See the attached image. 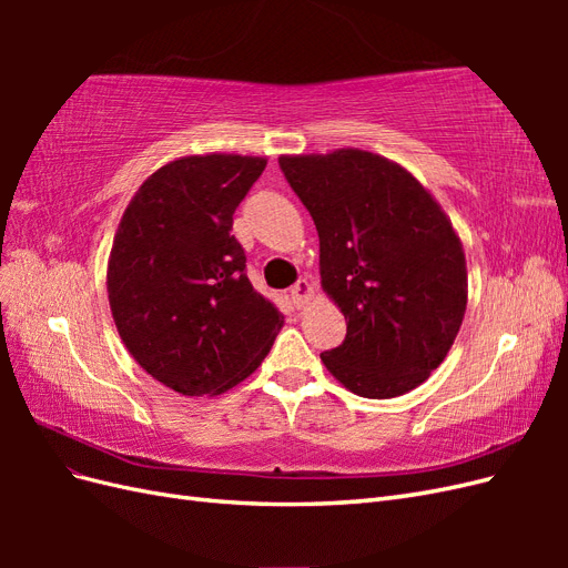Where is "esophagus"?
Instances as JSON below:
<instances>
[{
  "label": "esophagus",
  "instance_id": "1",
  "mask_svg": "<svg viewBox=\"0 0 568 568\" xmlns=\"http://www.w3.org/2000/svg\"><path fill=\"white\" fill-rule=\"evenodd\" d=\"M313 294H315V288L307 280H298L294 286H291V301H294L296 307H305L307 301L313 298Z\"/></svg>",
  "mask_w": 568,
  "mask_h": 568
}]
</instances>
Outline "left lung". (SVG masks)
I'll return each instance as SVG.
<instances>
[{"mask_svg": "<svg viewBox=\"0 0 568 568\" xmlns=\"http://www.w3.org/2000/svg\"><path fill=\"white\" fill-rule=\"evenodd\" d=\"M320 234L322 288L346 317L324 367L386 400L424 384L467 311V261L450 217L398 163L363 149L280 156Z\"/></svg>", "mask_w": 568, "mask_h": 568, "instance_id": "8db88e82", "label": "left lung"}]
</instances>
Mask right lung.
Segmentation results:
<instances>
[{"label": "right lung", "mask_w": 568, "mask_h": 568, "mask_svg": "<svg viewBox=\"0 0 568 568\" xmlns=\"http://www.w3.org/2000/svg\"><path fill=\"white\" fill-rule=\"evenodd\" d=\"M267 159L205 153L170 161L128 203L106 288L125 348L182 395H217L270 353L284 315L246 277L232 215Z\"/></svg>", "instance_id": "add662e5"}]
</instances>
